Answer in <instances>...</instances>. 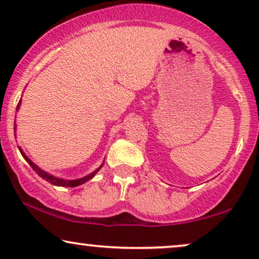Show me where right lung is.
Returning <instances> with one entry per match:
<instances>
[{
	"label": "right lung",
	"mask_w": 259,
	"mask_h": 259,
	"mask_svg": "<svg viewBox=\"0 0 259 259\" xmlns=\"http://www.w3.org/2000/svg\"><path fill=\"white\" fill-rule=\"evenodd\" d=\"M20 104H21V100H20L19 104H17V107H16V109H19V108H20ZM19 150H20V152H21V154L23 155V158L26 159V160H27L28 164H29V165L31 166V168H33L34 171L36 172L37 175L41 177V178L46 179V180H47V182H49V183L53 184V185H55V186H67V187H75V186H79V185H81V184L86 183V182H88V180H90V179L93 178V177H94L95 175H97V173H98L99 171H100V168L102 167V165H104V162H102V165L100 166V167L95 169L94 172H92L91 175H88V176H86V177H83V178L75 179V180H65V179H61V178H56V177L52 176V175H49V173H47L46 171H44V169H41L40 167H37V166L35 165L34 162L31 161L29 158L27 157L26 154H24V152H23L22 150H21V147H19Z\"/></svg>",
	"instance_id": "1"
}]
</instances>
